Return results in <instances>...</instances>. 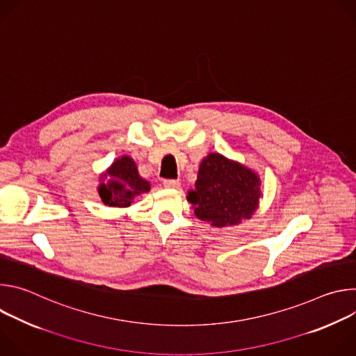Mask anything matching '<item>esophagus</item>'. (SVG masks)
Listing matches in <instances>:
<instances>
[{
	"mask_svg": "<svg viewBox=\"0 0 356 356\" xmlns=\"http://www.w3.org/2000/svg\"><path fill=\"white\" fill-rule=\"evenodd\" d=\"M163 186L166 187V188H179L180 187V181L179 180H165L163 181Z\"/></svg>",
	"mask_w": 356,
	"mask_h": 356,
	"instance_id": "obj_1",
	"label": "esophagus"
}]
</instances>
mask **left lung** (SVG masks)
I'll use <instances>...</instances> for the list:
<instances>
[{
  "label": "left lung",
  "instance_id": "8db88e82",
  "mask_svg": "<svg viewBox=\"0 0 356 356\" xmlns=\"http://www.w3.org/2000/svg\"><path fill=\"white\" fill-rule=\"evenodd\" d=\"M259 177L248 168L210 154L201 162L195 190L187 200L197 218L214 227L236 225L250 218L261 197Z\"/></svg>",
  "mask_w": 356,
  "mask_h": 356
}]
</instances>
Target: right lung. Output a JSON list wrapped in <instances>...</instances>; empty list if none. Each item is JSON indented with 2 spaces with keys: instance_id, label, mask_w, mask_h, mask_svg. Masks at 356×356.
Instances as JSON below:
<instances>
[{
  "instance_id": "1",
  "label": "right lung",
  "mask_w": 356,
  "mask_h": 356,
  "mask_svg": "<svg viewBox=\"0 0 356 356\" xmlns=\"http://www.w3.org/2000/svg\"><path fill=\"white\" fill-rule=\"evenodd\" d=\"M101 179L99 197L110 207H128L136 195L150 190L149 183L138 175L136 165L129 156L117 159Z\"/></svg>"
}]
</instances>
